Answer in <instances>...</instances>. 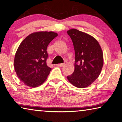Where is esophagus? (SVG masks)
<instances>
[{
  "label": "esophagus",
  "instance_id": "obj_1",
  "mask_svg": "<svg viewBox=\"0 0 122 122\" xmlns=\"http://www.w3.org/2000/svg\"><path fill=\"white\" fill-rule=\"evenodd\" d=\"M64 65H65V64H64V63L58 64H57V66H59V67H63Z\"/></svg>",
  "mask_w": 122,
  "mask_h": 122
}]
</instances>
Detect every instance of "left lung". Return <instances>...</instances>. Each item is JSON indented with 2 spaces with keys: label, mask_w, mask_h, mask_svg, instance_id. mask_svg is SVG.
Here are the masks:
<instances>
[{
  "label": "left lung",
  "mask_w": 122,
  "mask_h": 122,
  "mask_svg": "<svg viewBox=\"0 0 122 122\" xmlns=\"http://www.w3.org/2000/svg\"><path fill=\"white\" fill-rule=\"evenodd\" d=\"M75 51V70L67 77L78 88L90 85L100 75L103 66V53L100 45L89 34L72 29L67 31Z\"/></svg>",
  "instance_id": "1"
}]
</instances>
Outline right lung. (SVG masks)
<instances>
[{"label":"right lung","instance_id":"right-lung-1","mask_svg":"<svg viewBox=\"0 0 122 122\" xmlns=\"http://www.w3.org/2000/svg\"><path fill=\"white\" fill-rule=\"evenodd\" d=\"M57 36L52 31L36 32L27 36L19 45L14 67L18 78L25 85L36 87L47 79L51 70L46 64L47 47Z\"/></svg>","mask_w":122,"mask_h":122}]
</instances>
